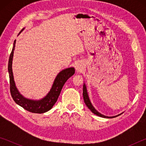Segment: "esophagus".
<instances>
[{
  "label": "esophagus",
  "mask_w": 146,
  "mask_h": 146,
  "mask_svg": "<svg viewBox=\"0 0 146 146\" xmlns=\"http://www.w3.org/2000/svg\"><path fill=\"white\" fill-rule=\"evenodd\" d=\"M75 69H76V70L77 71H82V64H79V63L76 64V65L75 66Z\"/></svg>",
  "instance_id": "esophagus-1"
}]
</instances>
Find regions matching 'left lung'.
I'll return each instance as SVG.
<instances>
[{
    "instance_id": "1",
    "label": "left lung",
    "mask_w": 146,
    "mask_h": 146,
    "mask_svg": "<svg viewBox=\"0 0 146 146\" xmlns=\"http://www.w3.org/2000/svg\"><path fill=\"white\" fill-rule=\"evenodd\" d=\"M83 98H84V102L86 104V105L87 106V107L91 110V111L94 114L99 116V117H100L107 118H111L117 117H118V116H119V115L122 114V113H120V114H119V115H116V116H113V117H108V116H105L104 115H102L99 112H98L97 111L95 110V108L93 107L92 104H91V102H90V98H89V96H88V92H87V89H86V86L85 84L83 86Z\"/></svg>"
}]
</instances>
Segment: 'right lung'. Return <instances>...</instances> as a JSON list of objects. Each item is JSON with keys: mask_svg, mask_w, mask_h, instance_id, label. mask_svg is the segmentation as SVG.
<instances>
[{"mask_svg": "<svg viewBox=\"0 0 146 146\" xmlns=\"http://www.w3.org/2000/svg\"><path fill=\"white\" fill-rule=\"evenodd\" d=\"M23 29H22L19 34L23 31ZM15 43L16 40L14 41L13 49H12L10 56H9L8 62V72L11 97L17 104L29 112L34 113H44L48 111L52 108L57 100L64 84L66 83L69 78L74 75L75 69L74 68H69L61 71L56 76L49 92L47 94L45 97L42 98L41 100H34L26 98L24 97L17 90L14 81L13 71H12V60H13Z\"/></svg>", "mask_w": 146, "mask_h": 146, "instance_id": "add662e5", "label": "right lung"}]
</instances>
